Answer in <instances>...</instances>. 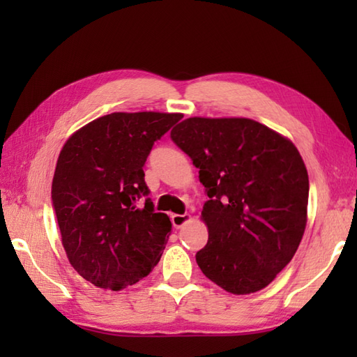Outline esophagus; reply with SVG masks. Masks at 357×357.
I'll return each mask as SVG.
<instances>
[{"label": "esophagus", "mask_w": 357, "mask_h": 357, "mask_svg": "<svg viewBox=\"0 0 357 357\" xmlns=\"http://www.w3.org/2000/svg\"><path fill=\"white\" fill-rule=\"evenodd\" d=\"M190 215H172V224L174 229H181L184 224H187L188 221H190Z\"/></svg>", "instance_id": "34e87169"}]
</instances>
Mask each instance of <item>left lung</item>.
Wrapping results in <instances>:
<instances>
[{"label": "left lung", "mask_w": 357, "mask_h": 357, "mask_svg": "<svg viewBox=\"0 0 357 357\" xmlns=\"http://www.w3.org/2000/svg\"><path fill=\"white\" fill-rule=\"evenodd\" d=\"M170 138L199 169L208 196L199 268L229 293L262 290L291 261L305 231L308 173L298 149L247 118H188Z\"/></svg>", "instance_id": "left-lung-1"}]
</instances>
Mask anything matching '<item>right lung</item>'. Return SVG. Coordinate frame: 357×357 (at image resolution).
<instances>
[{
  "mask_svg": "<svg viewBox=\"0 0 357 357\" xmlns=\"http://www.w3.org/2000/svg\"><path fill=\"white\" fill-rule=\"evenodd\" d=\"M181 113H110L75 132L59 153L52 202L72 267L118 291L161 259L172 222L155 213L142 167Z\"/></svg>",
  "mask_w": 357,
  "mask_h": 357,
  "instance_id": "obj_1",
  "label": "right lung"
}]
</instances>
